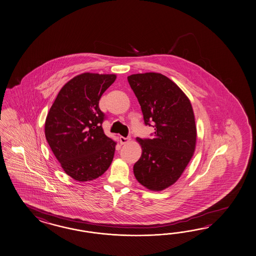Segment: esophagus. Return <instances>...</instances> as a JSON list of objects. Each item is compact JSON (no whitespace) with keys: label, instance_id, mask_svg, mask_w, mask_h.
<instances>
[{"label":"esophagus","instance_id":"34e87169","mask_svg":"<svg viewBox=\"0 0 256 256\" xmlns=\"http://www.w3.org/2000/svg\"><path fill=\"white\" fill-rule=\"evenodd\" d=\"M119 142H120V144H128V142H130V138H125L120 136V137H119Z\"/></svg>","mask_w":256,"mask_h":256}]
</instances>
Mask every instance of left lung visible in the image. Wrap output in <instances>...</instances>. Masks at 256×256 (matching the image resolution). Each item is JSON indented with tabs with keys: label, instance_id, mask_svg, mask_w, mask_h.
I'll return each instance as SVG.
<instances>
[{
	"label": "left lung",
	"instance_id": "left-lung-1",
	"mask_svg": "<svg viewBox=\"0 0 256 256\" xmlns=\"http://www.w3.org/2000/svg\"><path fill=\"white\" fill-rule=\"evenodd\" d=\"M128 80L145 124H154L152 138H136L142 156L133 166L134 176L146 188L161 192L178 181L194 156L197 128L192 106L180 88L160 73L133 74Z\"/></svg>",
	"mask_w": 256,
	"mask_h": 256
}]
</instances>
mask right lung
<instances>
[{"instance_id": "add662e5", "label": "right lung", "mask_w": 256, "mask_h": 256, "mask_svg": "<svg viewBox=\"0 0 256 256\" xmlns=\"http://www.w3.org/2000/svg\"><path fill=\"white\" fill-rule=\"evenodd\" d=\"M114 74L82 73L66 82L45 120V137L62 168L80 182L94 180L109 168L116 142L104 133L102 94Z\"/></svg>"}]
</instances>
